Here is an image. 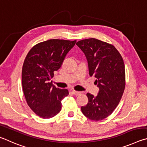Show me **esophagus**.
<instances>
[{"mask_svg": "<svg viewBox=\"0 0 147 147\" xmlns=\"http://www.w3.org/2000/svg\"><path fill=\"white\" fill-rule=\"evenodd\" d=\"M71 92H72V94L74 95V96H78V95H79L81 93V92H78V91H75V90H72Z\"/></svg>", "mask_w": 147, "mask_h": 147, "instance_id": "34e87169", "label": "esophagus"}]
</instances>
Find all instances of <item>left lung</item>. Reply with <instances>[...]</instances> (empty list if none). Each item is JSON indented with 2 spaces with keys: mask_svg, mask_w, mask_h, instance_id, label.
I'll return each instance as SVG.
<instances>
[{
  "mask_svg": "<svg viewBox=\"0 0 147 147\" xmlns=\"http://www.w3.org/2000/svg\"><path fill=\"white\" fill-rule=\"evenodd\" d=\"M88 62L90 76H94L99 92L96 96L87 93L88 102L81 107L88 119L100 121L109 116L119 104L125 87L123 59L114 46L94 38L76 43Z\"/></svg>",
  "mask_w": 147,
  "mask_h": 147,
  "instance_id": "1",
  "label": "left lung"
}]
</instances>
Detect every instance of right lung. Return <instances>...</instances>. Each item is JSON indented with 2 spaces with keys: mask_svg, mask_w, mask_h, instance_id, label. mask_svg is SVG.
<instances>
[{
  "mask_svg": "<svg viewBox=\"0 0 147 147\" xmlns=\"http://www.w3.org/2000/svg\"><path fill=\"white\" fill-rule=\"evenodd\" d=\"M76 40L50 39L36 45L26 57L22 84L28 106L38 116L49 119L61 110V100L68 95L66 89L57 88L50 80L63 64Z\"/></svg>",
  "mask_w": 147,
  "mask_h": 147,
  "instance_id": "obj_1",
  "label": "right lung"
}]
</instances>
